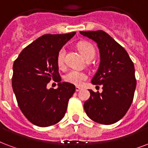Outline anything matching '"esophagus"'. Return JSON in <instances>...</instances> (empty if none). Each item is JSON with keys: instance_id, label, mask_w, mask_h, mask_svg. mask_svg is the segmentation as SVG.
<instances>
[{"instance_id": "1", "label": "esophagus", "mask_w": 148, "mask_h": 148, "mask_svg": "<svg viewBox=\"0 0 148 148\" xmlns=\"http://www.w3.org/2000/svg\"><path fill=\"white\" fill-rule=\"evenodd\" d=\"M75 90H76V92H78V91L81 90V88H80V87H78V86H76V88H75Z\"/></svg>"}]
</instances>
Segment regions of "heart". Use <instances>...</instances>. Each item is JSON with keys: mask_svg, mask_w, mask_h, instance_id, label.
<instances>
[{"mask_svg": "<svg viewBox=\"0 0 148 148\" xmlns=\"http://www.w3.org/2000/svg\"><path fill=\"white\" fill-rule=\"evenodd\" d=\"M77 49L87 61L92 60L95 57L96 50L91 44L88 43V42H82L77 45ZM65 54V48H61L58 52L56 61H57V64L60 67H63V66H64ZM64 79L66 82L75 85H81L85 80L87 79V75L81 71L72 70L66 74Z\"/></svg>", "mask_w": 148, "mask_h": 148, "instance_id": "1", "label": "heart"}]
</instances>
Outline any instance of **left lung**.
I'll list each match as a JSON object with an SVG mask.
<instances>
[{
    "label": "left lung",
    "mask_w": 148,
    "mask_h": 148,
    "mask_svg": "<svg viewBox=\"0 0 148 148\" xmlns=\"http://www.w3.org/2000/svg\"><path fill=\"white\" fill-rule=\"evenodd\" d=\"M97 44L99 68L91 82L103 85V92H90L84 103L88 118L97 123L111 125L122 119L133 100L136 81L134 64L125 49L103 30L80 31Z\"/></svg>",
    "instance_id": "obj_1"
}]
</instances>
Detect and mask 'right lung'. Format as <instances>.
Wrapping results in <instances>:
<instances>
[{"instance_id": "obj_1", "label": "right lung", "mask_w": 148, "mask_h": 148, "mask_svg": "<svg viewBox=\"0 0 148 148\" xmlns=\"http://www.w3.org/2000/svg\"><path fill=\"white\" fill-rule=\"evenodd\" d=\"M75 34L43 35L26 47L13 63V92L23 114L35 125L50 126L65 115L75 86L61 82L56 57ZM52 79L58 82L56 90L47 88Z\"/></svg>"}]
</instances>
